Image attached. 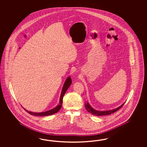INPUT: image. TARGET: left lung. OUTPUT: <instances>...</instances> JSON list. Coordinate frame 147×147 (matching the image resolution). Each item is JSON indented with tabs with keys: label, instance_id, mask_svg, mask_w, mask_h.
Segmentation results:
<instances>
[{
	"label": "left lung",
	"instance_id": "obj_1",
	"mask_svg": "<svg viewBox=\"0 0 147 147\" xmlns=\"http://www.w3.org/2000/svg\"><path fill=\"white\" fill-rule=\"evenodd\" d=\"M125 102L122 104L120 106L117 108L116 109L110 110H106V111H98L94 109V108L91 106L88 102H87L86 103H85V107H86V109L88 111L89 113H91L93 115L97 116H106V115H109L110 114L115 113L117 110L120 109L123 106V105L125 104Z\"/></svg>",
	"mask_w": 147,
	"mask_h": 147
}]
</instances>
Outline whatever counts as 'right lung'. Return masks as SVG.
<instances>
[{
    "label": "right lung",
    "mask_w": 147,
    "mask_h": 147,
    "mask_svg": "<svg viewBox=\"0 0 147 147\" xmlns=\"http://www.w3.org/2000/svg\"><path fill=\"white\" fill-rule=\"evenodd\" d=\"M71 83H72V81H71V79L70 78V77H67V78L66 79V81L63 84V89H62V90H61V93L60 97L59 103L53 109L45 111V112H42V113H33V112H31V111H29L28 110L25 109V108H24V109L28 113L30 114L31 115H34V116H50V115H52L56 113L57 112H58L59 111V110L60 109V108H61L62 104H63V97L64 96V95H65L66 91L67 90V89H68V88L70 87V86L71 84Z\"/></svg>",
    "instance_id": "right-lung-1"
}]
</instances>
